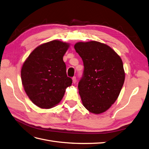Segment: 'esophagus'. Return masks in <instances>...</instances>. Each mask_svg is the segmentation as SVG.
I'll use <instances>...</instances> for the list:
<instances>
[{"label":"esophagus","mask_w":149,"mask_h":149,"mask_svg":"<svg viewBox=\"0 0 149 149\" xmlns=\"http://www.w3.org/2000/svg\"><path fill=\"white\" fill-rule=\"evenodd\" d=\"M72 79H73V83H76V78L75 77V76H74V77L72 78Z\"/></svg>","instance_id":"1"}]
</instances>
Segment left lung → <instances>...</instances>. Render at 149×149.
I'll return each instance as SVG.
<instances>
[{"instance_id": "8db88e82", "label": "left lung", "mask_w": 149, "mask_h": 149, "mask_svg": "<svg viewBox=\"0 0 149 149\" xmlns=\"http://www.w3.org/2000/svg\"><path fill=\"white\" fill-rule=\"evenodd\" d=\"M74 47L84 65L78 83L83 104L92 113H102L115 102L123 88V61L110 47L99 42H78Z\"/></svg>"}]
</instances>
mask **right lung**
I'll return each mask as SVG.
<instances>
[{"mask_svg":"<svg viewBox=\"0 0 149 149\" xmlns=\"http://www.w3.org/2000/svg\"><path fill=\"white\" fill-rule=\"evenodd\" d=\"M70 45L53 40L40 45L26 58L21 70L25 91L36 106L49 109L59 103L72 84L63 57Z\"/></svg>","mask_w":149,"mask_h":149,"instance_id":"add662e5","label":"right lung"}]
</instances>
